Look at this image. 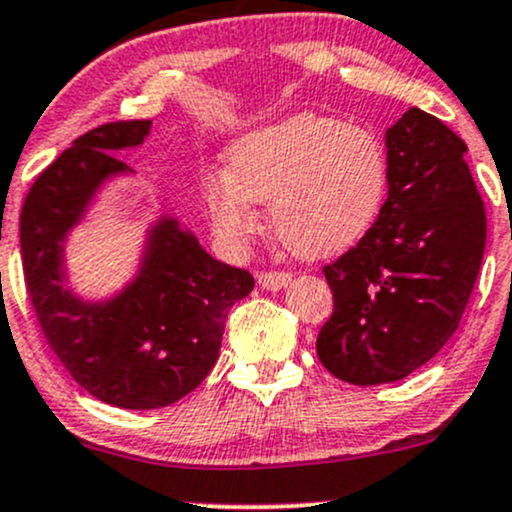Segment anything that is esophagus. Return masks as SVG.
Masks as SVG:
<instances>
[{
  "label": "esophagus",
  "mask_w": 512,
  "mask_h": 512,
  "mask_svg": "<svg viewBox=\"0 0 512 512\" xmlns=\"http://www.w3.org/2000/svg\"><path fill=\"white\" fill-rule=\"evenodd\" d=\"M291 282L289 272H279V269H269V272H257V284L267 291H277Z\"/></svg>",
  "instance_id": "esophagus-1"
}]
</instances>
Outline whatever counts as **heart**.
I'll return each instance as SVG.
<instances>
[{"instance_id":"1","label":"heart","mask_w":512,"mask_h":512,"mask_svg":"<svg viewBox=\"0 0 512 512\" xmlns=\"http://www.w3.org/2000/svg\"><path fill=\"white\" fill-rule=\"evenodd\" d=\"M389 189V160L372 131L333 116L296 114L257 128L228 150V174H206L201 194L223 238L260 230L257 204L299 257L350 250L372 230Z\"/></svg>"}]
</instances>
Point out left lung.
Here are the masks:
<instances>
[{"label": "left lung", "mask_w": 512, "mask_h": 512, "mask_svg": "<svg viewBox=\"0 0 512 512\" xmlns=\"http://www.w3.org/2000/svg\"><path fill=\"white\" fill-rule=\"evenodd\" d=\"M389 199L355 247L323 267L333 313L316 350L330 374L369 386L398 381L442 350L479 277L486 209L466 143L408 109L386 131Z\"/></svg>", "instance_id": "8db88e82"}]
</instances>
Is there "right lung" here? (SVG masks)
Listing matches in <instances>:
<instances>
[{
  "label": "right lung",
  "mask_w": 512,
  "mask_h": 512,
  "mask_svg": "<svg viewBox=\"0 0 512 512\" xmlns=\"http://www.w3.org/2000/svg\"><path fill=\"white\" fill-rule=\"evenodd\" d=\"M150 121H109L82 133L33 179L19 218L28 299L43 338L72 379L99 401L148 411L179 401L209 376L228 308L255 286L247 269L213 260L162 221L138 279L106 303L63 289L60 240L104 177L128 170L109 150L148 136Z\"/></svg>",
  "instance_id": "add662e5"
}]
</instances>
